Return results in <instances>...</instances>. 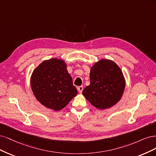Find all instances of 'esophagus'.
<instances>
[{
	"instance_id": "esophagus-1",
	"label": "esophagus",
	"mask_w": 156,
	"mask_h": 156,
	"mask_svg": "<svg viewBox=\"0 0 156 156\" xmlns=\"http://www.w3.org/2000/svg\"><path fill=\"white\" fill-rule=\"evenodd\" d=\"M83 86H79V87H77L78 91V92H79L80 93H82V91H83Z\"/></svg>"
}]
</instances>
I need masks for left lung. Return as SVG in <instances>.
Returning a JSON list of instances; mask_svg holds the SVG:
<instances>
[{
	"instance_id": "left-lung-1",
	"label": "left lung",
	"mask_w": 156,
	"mask_h": 156,
	"mask_svg": "<svg viewBox=\"0 0 156 156\" xmlns=\"http://www.w3.org/2000/svg\"><path fill=\"white\" fill-rule=\"evenodd\" d=\"M90 84L82 91L84 97L100 110L108 109L121 99L126 80L121 69L111 59L102 58L91 67Z\"/></svg>"
}]
</instances>
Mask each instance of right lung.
I'll list each match as a JSON object with an SVG mask.
<instances>
[{
  "mask_svg": "<svg viewBox=\"0 0 156 156\" xmlns=\"http://www.w3.org/2000/svg\"><path fill=\"white\" fill-rule=\"evenodd\" d=\"M67 67L63 59H46L34 70L30 77L35 97L54 112L64 108L78 93Z\"/></svg>",
  "mask_w": 156,
  "mask_h": 156,
  "instance_id": "right-lung-1",
  "label": "right lung"
}]
</instances>
